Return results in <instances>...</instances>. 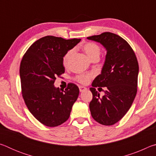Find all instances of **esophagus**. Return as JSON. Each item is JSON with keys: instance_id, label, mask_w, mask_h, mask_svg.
<instances>
[{"instance_id": "obj_1", "label": "esophagus", "mask_w": 156, "mask_h": 156, "mask_svg": "<svg viewBox=\"0 0 156 156\" xmlns=\"http://www.w3.org/2000/svg\"><path fill=\"white\" fill-rule=\"evenodd\" d=\"M86 89H87V88L85 87H83V86H79V90H80V92L85 91Z\"/></svg>"}]
</instances>
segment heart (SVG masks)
I'll return each mask as SVG.
<instances>
[{"label": "heart", "mask_w": 156, "mask_h": 156, "mask_svg": "<svg viewBox=\"0 0 156 156\" xmlns=\"http://www.w3.org/2000/svg\"><path fill=\"white\" fill-rule=\"evenodd\" d=\"M82 48H83V51L85 52V54L87 55V56L91 60H93L95 59H99L100 54H101V48H100L98 44L95 43H91V42H88V43H84L82 46ZM74 52V49H71L66 52V54L64 55L62 58L63 65L67 66L69 64ZM94 74L93 73H84V74L76 76L75 79L78 83L86 84L89 83V81H90L91 78H94Z\"/></svg>", "instance_id": "1"}]
</instances>
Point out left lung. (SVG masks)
I'll return each instance as SVG.
<instances>
[{"instance_id": "left-lung-1", "label": "left lung", "mask_w": 156, "mask_h": 156, "mask_svg": "<svg viewBox=\"0 0 156 156\" xmlns=\"http://www.w3.org/2000/svg\"><path fill=\"white\" fill-rule=\"evenodd\" d=\"M107 50L101 73L94 79L90 91L93 98L89 103L92 118L103 125H113L124 117L136 96L139 66L133 49L117 34L104 32L87 37ZM106 87L102 97L96 87Z\"/></svg>"}]
</instances>
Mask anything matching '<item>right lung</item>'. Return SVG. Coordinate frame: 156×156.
I'll return each mask as SVG.
<instances>
[{
	"instance_id": "right-lung-1",
	"label": "right lung",
	"mask_w": 156,
	"mask_h": 156,
	"mask_svg": "<svg viewBox=\"0 0 156 156\" xmlns=\"http://www.w3.org/2000/svg\"><path fill=\"white\" fill-rule=\"evenodd\" d=\"M80 41L44 36L29 47L21 60L23 98L31 114L44 125L54 127L67 121L78 98L79 89L75 84H68L61 91L54 83L57 76L65 73L64 55Z\"/></svg>"
}]
</instances>
